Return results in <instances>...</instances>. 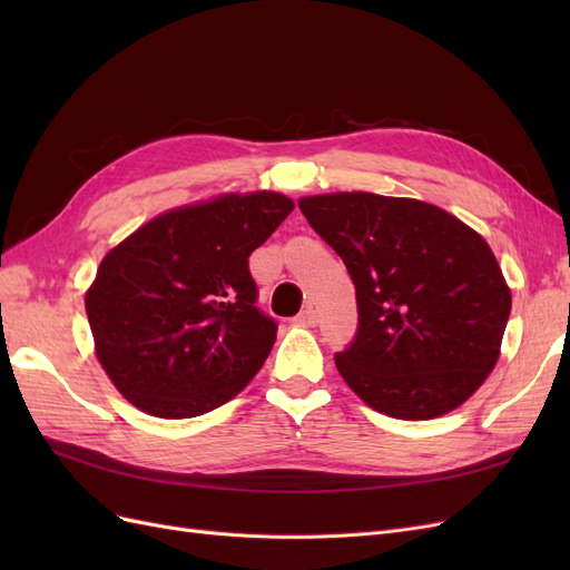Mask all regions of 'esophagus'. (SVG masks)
I'll return each instance as SVG.
<instances>
[{"mask_svg":"<svg viewBox=\"0 0 570 570\" xmlns=\"http://www.w3.org/2000/svg\"><path fill=\"white\" fill-rule=\"evenodd\" d=\"M316 323H318V314H316L314 306H306L304 312H299L295 316V325H302V327H314Z\"/></svg>","mask_w":570,"mask_h":570,"instance_id":"34e87169","label":"esophagus"}]
</instances>
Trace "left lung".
I'll use <instances>...</instances> for the list:
<instances>
[{"label":"left lung","instance_id":"left-lung-1","mask_svg":"<svg viewBox=\"0 0 570 570\" xmlns=\"http://www.w3.org/2000/svg\"><path fill=\"white\" fill-rule=\"evenodd\" d=\"M299 209L347 266L358 327L335 354L371 409L428 421L459 409L502 354L511 289L485 237L411 197L331 193Z\"/></svg>","mask_w":570,"mask_h":570}]
</instances>
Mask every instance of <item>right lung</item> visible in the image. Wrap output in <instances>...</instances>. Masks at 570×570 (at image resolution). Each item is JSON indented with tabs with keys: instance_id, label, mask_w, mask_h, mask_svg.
<instances>
[{
	"instance_id": "right-lung-1",
	"label": "right lung",
	"mask_w": 570,
	"mask_h": 570,
	"mask_svg": "<svg viewBox=\"0 0 570 570\" xmlns=\"http://www.w3.org/2000/svg\"><path fill=\"white\" fill-rule=\"evenodd\" d=\"M292 209L271 189L223 193L154 216L101 258L85 312L101 368L132 406L195 419L247 387L275 342L247 258Z\"/></svg>"
}]
</instances>
